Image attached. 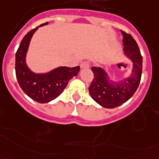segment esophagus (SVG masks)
I'll list each match as a JSON object with an SVG mask.
<instances>
[{"mask_svg":"<svg viewBox=\"0 0 159 159\" xmlns=\"http://www.w3.org/2000/svg\"><path fill=\"white\" fill-rule=\"evenodd\" d=\"M90 66V64L89 62H86V61H84V62H81L80 67L81 68H89Z\"/></svg>","mask_w":159,"mask_h":159,"instance_id":"1","label":"esophagus"}]
</instances>
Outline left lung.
<instances>
[{
    "mask_svg": "<svg viewBox=\"0 0 159 159\" xmlns=\"http://www.w3.org/2000/svg\"><path fill=\"white\" fill-rule=\"evenodd\" d=\"M121 32L124 36V53L133 62L132 75L120 82H113L109 81L108 75L103 68H91L94 78L89 88V93L97 103L105 108H115L129 100L141 82L142 56L137 43L130 34L124 31Z\"/></svg>",
    "mask_w": 159,
    "mask_h": 159,
    "instance_id": "1",
    "label": "left lung"
}]
</instances>
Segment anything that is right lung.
Here are the masks:
<instances>
[{
    "instance_id": "1",
    "label": "right lung",
    "mask_w": 159,
    "mask_h": 159,
    "mask_svg": "<svg viewBox=\"0 0 159 159\" xmlns=\"http://www.w3.org/2000/svg\"><path fill=\"white\" fill-rule=\"evenodd\" d=\"M39 27L27 32L21 41L15 54V72L18 84L25 93L39 103H47L63 92L69 80L78 75L80 66H61L46 74H35L31 71L26 64V53L30 40Z\"/></svg>"
}]
</instances>
